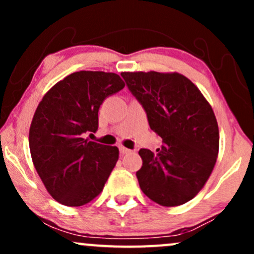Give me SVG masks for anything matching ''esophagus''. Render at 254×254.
<instances>
[{
  "label": "esophagus",
  "instance_id": "34e87169",
  "mask_svg": "<svg viewBox=\"0 0 254 254\" xmlns=\"http://www.w3.org/2000/svg\"><path fill=\"white\" fill-rule=\"evenodd\" d=\"M119 151H121V154H127V153H130V149H127V148H125V147H123V145H121V147H119Z\"/></svg>",
  "mask_w": 254,
  "mask_h": 254
}]
</instances>
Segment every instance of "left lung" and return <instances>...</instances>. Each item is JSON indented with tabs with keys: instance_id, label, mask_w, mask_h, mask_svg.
Masks as SVG:
<instances>
[{
	"instance_id": "obj_1",
	"label": "left lung",
	"mask_w": 254,
	"mask_h": 254,
	"mask_svg": "<svg viewBox=\"0 0 254 254\" xmlns=\"http://www.w3.org/2000/svg\"><path fill=\"white\" fill-rule=\"evenodd\" d=\"M131 94L147 113L150 129L162 138L154 154L141 149L136 177L141 190L164 206L192 199L216 164L218 127L211 106L184 75L122 72Z\"/></svg>"
}]
</instances>
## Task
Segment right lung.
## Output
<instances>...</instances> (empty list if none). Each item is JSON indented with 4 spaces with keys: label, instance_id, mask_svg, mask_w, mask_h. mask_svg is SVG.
Listing matches in <instances>:
<instances>
[{
    "label": "right lung",
    "instance_id": "obj_1",
    "mask_svg": "<svg viewBox=\"0 0 254 254\" xmlns=\"http://www.w3.org/2000/svg\"><path fill=\"white\" fill-rule=\"evenodd\" d=\"M124 86L115 72L76 71L38 105L28 137L31 156L46 190L61 204L81 206L103 191L119 150L84 135L98 130L100 105Z\"/></svg>",
    "mask_w": 254,
    "mask_h": 254
}]
</instances>
